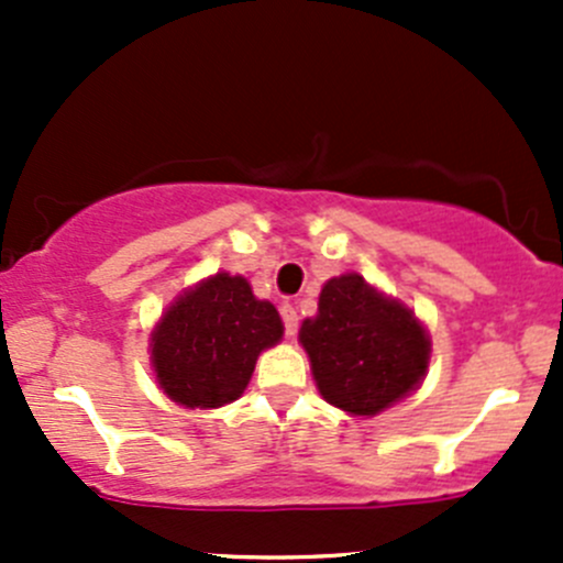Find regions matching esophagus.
Here are the masks:
<instances>
[{
	"label": "esophagus",
	"mask_w": 563,
	"mask_h": 563,
	"mask_svg": "<svg viewBox=\"0 0 563 563\" xmlns=\"http://www.w3.org/2000/svg\"><path fill=\"white\" fill-rule=\"evenodd\" d=\"M280 316H283V323H286V334H288V338H294V334H297V327H299L297 308H294L291 302H283L280 305Z\"/></svg>",
	"instance_id": "1"
}]
</instances>
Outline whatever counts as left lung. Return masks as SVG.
Wrapping results in <instances>:
<instances>
[{"mask_svg": "<svg viewBox=\"0 0 563 563\" xmlns=\"http://www.w3.org/2000/svg\"><path fill=\"white\" fill-rule=\"evenodd\" d=\"M318 395L349 417H376L422 387L430 334L408 305L356 272L329 277L299 327Z\"/></svg>", "mask_w": 563, "mask_h": 563, "instance_id": "1", "label": "left lung"}]
</instances>
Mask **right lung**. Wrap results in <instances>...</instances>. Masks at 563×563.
<instances>
[{"mask_svg":"<svg viewBox=\"0 0 563 563\" xmlns=\"http://www.w3.org/2000/svg\"><path fill=\"white\" fill-rule=\"evenodd\" d=\"M283 340V318L247 277L214 272L185 288L150 334L163 395L185 408H220L247 389L261 351Z\"/></svg>","mask_w":563,"mask_h":563,"instance_id":"right-lung-1","label":"right lung"}]
</instances>
